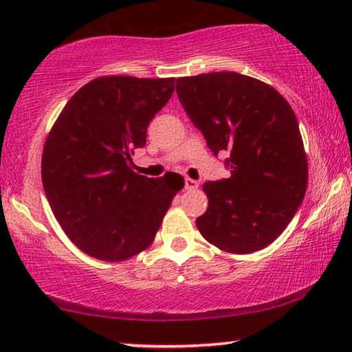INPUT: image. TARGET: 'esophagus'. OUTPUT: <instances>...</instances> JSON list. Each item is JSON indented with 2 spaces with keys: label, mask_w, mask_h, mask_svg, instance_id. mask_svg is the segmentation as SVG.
<instances>
[{
  "label": "esophagus",
  "mask_w": 352,
  "mask_h": 352,
  "mask_svg": "<svg viewBox=\"0 0 352 352\" xmlns=\"http://www.w3.org/2000/svg\"><path fill=\"white\" fill-rule=\"evenodd\" d=\"M197 187H199V182H197L195 179H190V177H187V179H186V189L187 190H195Z\"/></svg>",
  "instance_id": "34e87169"
}]
</instances>
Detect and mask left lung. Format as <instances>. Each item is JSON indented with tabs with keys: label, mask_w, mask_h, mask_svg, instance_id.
I'll use <instances>...</instances> for the list:
<instances>
[{
	"label": "left lung",
	"mask_w": 352,
	"mask_h": 352,
	"mask_svg": "<svg viewBox=\"0 0 352 352\" xmlns=\"http://www.w3.org/2000/svg\"><path fill=\"white\" fill-rule=\"evenodd\" d=\"M176 93L210 151L228 153V179L208 181L200 234L228 253L271 245L305 199L307 160L296 115L272 86L235 72L184 76Z\"/></svg>",
	"instance_id": "1"
}]
</instances>
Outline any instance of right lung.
<instances>
[{
    "mask_svg": "<svg viewBox=\"0 0 352 352\" xmlns=\"http://www.w3.org/2000/svg\"><path fill=\"white\" fill-rule=\"evenodd\" d=\"M175 91V78L102 76L80 88L45 142L41 179L52 213L81 252L124 261L155 239L177 173L152 179L131 170L134 148Z\"/></svg>",
    "mask_w": 352,
    "mask_h": 352,
    "instance_id": "add662e5",
    "label": "right lung"
}]
</instances>
